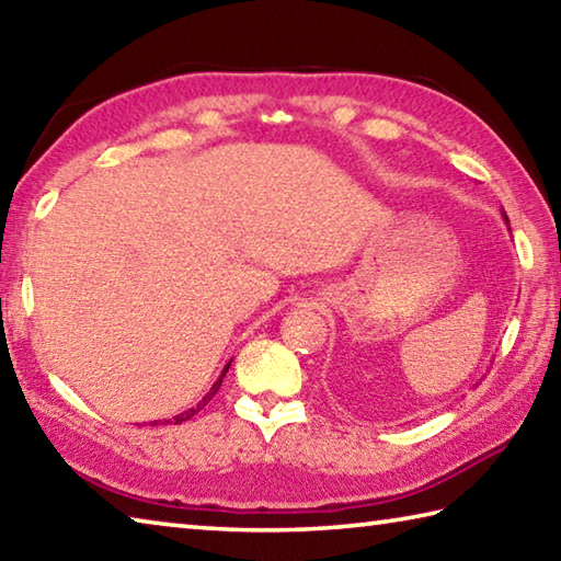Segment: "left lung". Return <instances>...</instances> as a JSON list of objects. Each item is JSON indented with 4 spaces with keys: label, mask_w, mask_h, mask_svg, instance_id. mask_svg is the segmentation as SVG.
Wrapping results in <instances>:
<instances>
[{
    "label": "left lung",
    "mask_w": 561,
    "mask_h": 561,
    "mask_svg": "<svg viewBox=\"0 0 561 561\" xmlns=\"http://www.w3.org/2000/svg\"><path fill=\"white\" fill-rule=\"evenodd\" d=\"M503 218H505V220H507V216H505V213H503Z\"/></svg>",
    "instance_id": "obj_1"
}]
</instances>
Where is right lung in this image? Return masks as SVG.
Wrapping results in <instances>:
<instances>
[{
  "mask_svg": "<svg viewBox=\"0 0 561 561\" xmlns=\"http://www.w3.org/2000/svg\"><path fill=\"white\" fill-rule=\"evenodd\" d=\"M228 368H230V363L226 365V368H222V373H220V378L216 380V385H213V387H210V392H208L206 397H203V400H201V402H198L196 407H193V410H188V412H183V414H176V416H174V420H164V422H167V424H169V422H174V424H181V422H186V420H191V416H193V414H196L198 410H203V407H206V404H208V402L213 400V394H216V392L220 390V382H222V378H226V373H228ZM154 424H157V422H151V426H154Z\"/></svg>",
  "mask_w": 561,
  "mask_h": 561,
  "instance_id": "1",
  "label": "right lung"
}]
</instances>
